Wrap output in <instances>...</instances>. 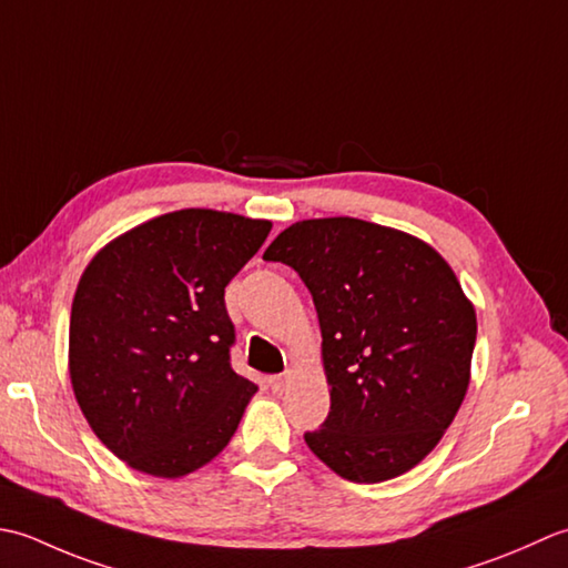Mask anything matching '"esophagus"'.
I'll list each match as a JSON object with an SVG mask.
<instances>
[{
  "mask_svg": "<svg viewBox=\"0 0 568 568\" xmlns=\"http://www.w3.org/2000/svg\"><path fill=\"white\" fill-rule=\"evenodd\" d=\"M288 382H292V373L274 375V377H270V387H272V392H284Z\"/></svg>",
  "mask_w": 568,
  "mask_h": 568,
  "instance_id": "obj_1",
  "label": "esophagus"
}]
</instances>
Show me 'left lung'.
I'll use <instances>...</instances> for the list:
<instances>
[{"label": "left lung", "mask_w": 568, "mask_h": 568, "mask_svg": "<svg viewBox=\"0 0 568 568\" xmlns=\"http://www.w3.org/2000/svg\"><path fill=\"white\" fill-rule=\"evenodd\" d=\"M314 296L331 412L308 448L353 483H382L432 454L470 385L478 321L424 240L357 217L298 220L264 252Z\"/></svg>", "instance_id": "8db88e82"}]
</instances>
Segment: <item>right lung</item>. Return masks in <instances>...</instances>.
<instances>
[{"instance_id":"1","label":"right lung","mask_w":568,"mask_h":568,"mask_svg":"<svg viewBox=\"0 0 568 568\" xmlns=\"http://www.w3.org/2000/svg\"><path fill=\"white\" fill-rule=\"evenodd\" d=\"M272 230L183 207L110 240L80 276L68 373L90 429L126 466L176 480L223 450L257 385L230 365L225 286Z\"/></svg>"}]
</instances>
